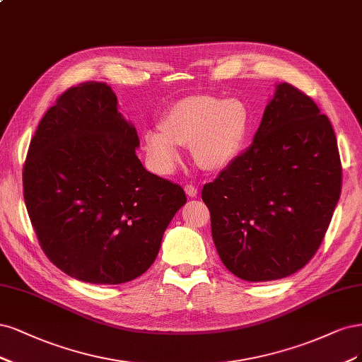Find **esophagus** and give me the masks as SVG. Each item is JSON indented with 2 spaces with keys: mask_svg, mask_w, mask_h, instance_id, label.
Listing matches in <instances>:
<instances>
[{
  "mask_svg": "<svg viewBox=\"0 0 362 362\" xmlns=\"http://www.w3.org/2000/svg\"><path fill=\"white\" fill-rule=\"evenodd\" d=\"M185 192H186V195L191 197V198H194V197L198 195V189L195 188L194 185H186V186H185Z\"/></svg>",
  "mask_w": 362,
  "mask_h": 362,
  "instance_id": "34e87169",
  "label": "esophagus"
}]
</instances>
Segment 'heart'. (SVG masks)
Masks as SVG:
<instances>
[{
	"mask_svg": "<svg viewBox=\"0 0 362 362\" xmlns=\"http://www.w3.org/2000/svg\"><path fill=\"white\" fill-rule=\"evenodd\" d=\"M251 127V111L240 99L194 95L174 102L160 129L144 135V150L155 173L168 176L182 160L180 146H191L198 167L218 171L240 155Z\"/></svg>",
	"mask_w": 362,
	"mask_h": 362,
	"instance_id": "1",
	"label": "heart"
}]
</instances>
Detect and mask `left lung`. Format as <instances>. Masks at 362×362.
Listing matches in <instances>:
<instances>
[{
  "label": "left lung",
  "mask_w": 362,
  "mask_h": 362,
  "mask_svg": "<svg viewBox=\"0 0 362 362\" xmlns=\"http://www.w3.org/2000/svg\"><path fill=\"white\" fill-rule=\"evenodd\" d=\"M341 162L329 119L304 93L276 84L247 151L203 186L227 269L260 283L302 269L329 227Z\"/></svg>",
  "instance_id": "left-lung-1"
}]
</instances>
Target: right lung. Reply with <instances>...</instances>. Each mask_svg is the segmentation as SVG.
Wrapping results in <instances>:
<instances>
[{
  "instance_id": "right-lung-1",
  "label": "right lung",
  "mask_w": 362,
  "mask_h": 362,
  "mask_svg": "<svg viewBox=\"0 0 362 362\" xmlns=\"http://www.w3.org/2000/svg\"><path fill=\"white\" fill-rule=\"evenodd\" d=\"M135 126L105 83L69 88L40 120L24 165L25 206L40 247L69 276L122 284L156 260L186 195L148 173Z\"/></svg>"
}]
</instances>
